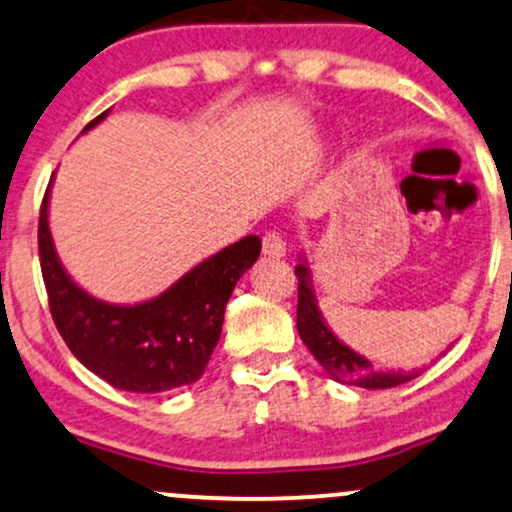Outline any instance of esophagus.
I'll return each mask as SVG.
<instances>
[{
    "instance_id": "obj_1",
    "label": "esophagus",
    "mask_w": 512,
    "mask_h": 512,
    "mask_svg": "<svg viewBox=\"0 0 512 512\" xmlns=\"http://www.w3.org/2000/svg\"><path fill=\"white\" fill-rule=\"evenodd\" d=\"M262 252L267 257H276V260H279V257H286V240L281 238V233L269 231L267 236L262 238Z\"/></svg>"
}]
</instances>
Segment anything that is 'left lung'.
<instances>
[{
  "label": "left lung",
  "mask_w": 512,
  "mask_h": 512,
  "mask_svg": "<svg viewBox=\"0 0 512 512\" xmlns=\"http://www.w3.org/2000/svg\"><path fill=\"white\" fill-rule=\"evenodd\" d=\"M295 276H298V334L317 362L336 381L350 386H362V389H393V386L405 384L415 379V374L403 372H379L365 355L355 353L346 343L338 341L334 331L324 322L322 312L317 307L315 286H312V274L305 260L295 264Z\"/></svg>",
  "instance_id": "obj_1"
}]
</instances>
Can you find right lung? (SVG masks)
Segmentation results:
<instances>
[{"mask_svg":"<svg viewBox=\"0 0 512 512\" xmlns=\"http://www.w3.org/2000/svg\"><path fill=\"white\" fill-rule=\"evenodd\" d=\"M104 116L107 112L90 121L83 133ZM52 181L40 207V267L49 312L71 353L121 391L164 393L200 379L217 348L226 303L240 276L260 257L262 240L240 238L145 303H104L83 291L61 267L47 221Z\"/></svg>","mask_w":512,"mask_h":512,"instance_id":"obj_1","label":"right lung"}]
</instances>
